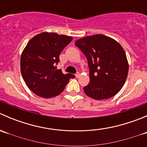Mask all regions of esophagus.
Listing matches in <instances>:
<instances>
[{"label":"esophagus","instance_id":"obj_1","mask_svg":"<svg viewBox=\"0 0 147 147\" xmlns=\"http://www.w3.org/2000/svg\"><path fill=\"white\" fill-rule=\"evenodd\" d=\"M80 76V72H78V73H76V74H75V77H76L77 78H79Z\"/></svg>","mask_w":147,"mask_h":147}]
</instances>
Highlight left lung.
Returning <instances> with one entry per match:
<instances>
[{"label":"left lung","mask_w":147,"mask_h":147,"mask_svg":"<svg viewBox=\"0 0 147 147\" xmlns=\"http://www.w3.org/2000/svg\"><path fill=\"white\" fill-rule=\"evenodd\" d=\"M87 59L90 81L84 87L88 97L106 100L117 94L127 80L129 63L124 50L110 37L90 35L75 42Z\"/></svg>","instance_id":"1"}]
</instances>
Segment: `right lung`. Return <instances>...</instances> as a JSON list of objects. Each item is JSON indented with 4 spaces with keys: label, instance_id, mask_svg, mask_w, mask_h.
Listing matches in <instances>:
<instances>
[{
    "label": "right lung",
    "instance_id": "1",
    "mask_svg": "<svg viewBox=\"0 0 147 147\" xmlns=\"http://www.w3.org/2000/svg\"><path fill=\"white\" fill-rule=\"evenodd\" d=\"M72 37L43 32L29 40L20 57V71L28 88L37 95L51 98L61 94L72 74L63 73L55 63Z\"/></svg>",
    "mask_w": 147,
    "mask_h": 147
}]
</instances>
